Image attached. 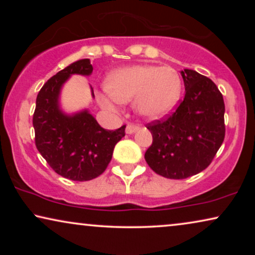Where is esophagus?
I'll use <instances>...</instances> for the list:
<instances>
[{
  "label": "esophagus",
  "mask_w": 255,
  "mask_h": 255,
  "mask_svg": "<svg viewBox=\"0 0 255 255\" xmlns=\"http://www.w3.org/2000/svg\"><path fill=\"white\" fill-rule=\"evenodd\" d=\"M139 130V127H137V125H133V124H128L127 125V128H125V132H127L128 134H132L134 133L135 131Z\"/></svg>",
  "instance_id": "1"
}]
</instances>
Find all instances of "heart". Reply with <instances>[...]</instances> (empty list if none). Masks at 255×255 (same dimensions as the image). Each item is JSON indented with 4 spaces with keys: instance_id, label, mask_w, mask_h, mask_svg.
Segmentation results:
<instances>
[{
    "instance_id": "obj_1",
    "label": "heart",
    "mask_w": 255,
    "mask_h": 255,
    "mask_svg": "<svg viewBox=\"0 0 255 255\" xmlns=\"http://www.w3.org/2000/svg\"><path fill=\"white\" fill-rule=\"evenodd\" d=\"M181 79L170 67L137 65L114 71L107 79L108 92L99 93L101 107L116 111L120 103L134 100L142 117L159 120L175 108L181 94Z\"/></svg>"
}]
</instances>
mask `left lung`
<instances>
[{
  "label": "left lung",
  "instance_id": "obj_1",
  "mask_svg": "<svg viewBox=\"0 0 255 255\" xmlns=\"http://www.w3.org/2000/svg\"><path fill=\"white\" fill-rule=\"evenodd\" d=\"M186 94L177 109L163 121L148 124L153 141L145 160L167 179H187L210 165L225 137L223 95L207 76L181 71Z\"/></svg>",
  "mask_w": 255,
  "mask_h": 255
}]
</instances>
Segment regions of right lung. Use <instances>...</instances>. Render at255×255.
<instances>
[{"mask_svg": "<svg viewBox=\"0 0 255 255\" xmlns=\"http://www.w3.org/2000/svg\"><path fill=\"white\" fill-rule=\"evenodd\" d=\"M89 59L73 62L48 80L38 93L33 128L36 146L59 175L73 181H89L109 165L115 145L125 135V125L115 131L101 128L88 109L67 114L61 109V89L72 75L89 76ZM92 89V96L94 90Z\"/></svg>", "mask_w": 255, "mask_h": 255, "instance_id": "obj_1", "label": "right lung"}]
</instances>
